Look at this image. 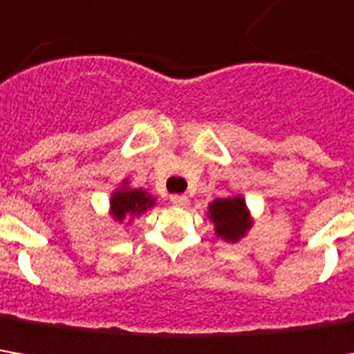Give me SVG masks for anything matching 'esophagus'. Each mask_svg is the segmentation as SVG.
Returning <instances> with one entry per match:
<instances>
[{"instance_id":"34e87169","label":"esophagus","mask_w":354,"mask_h":354,"mask_svg":"<svg viewBox=\"0 0 354 354\" xmlns=\"http://www.w3.org/2000/svg\"><path fill=\"white\" fill-rule=\"evenodd\" d=\"M169 201H171L173 206H185L189 203V198L185 196V194H171L169 196Z\"/></svg>"}]
</instances>
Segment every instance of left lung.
Wrapping results in <instances>:
<instances>
[{
  "mask_svg": "<svg viewBox=\"0 0 354 354\" xmlns=\"http://www.w3.org/2000/svg\"><path fill=\"white\" fill-rule=\"evenodd\" d=\"M208 218L214 222V232L218 238L224 241L236 243L248 234L251 227V216L243 196H227V198H216L208 206Z\"/></svg>",
  "mask_w": 354,
  "mask_h": 354,
  "instance_id": "1",
  "label": "left lung"
}]
</instances>
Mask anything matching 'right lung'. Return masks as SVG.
<instances>
[{
  "mask_svg": "<svg viewBox=\"0 0 354 354\" xmlns=\"http://www.w3.org/2000/svg\"><path fill=\"white\" fill-rule=\"evenodd\" d=\"M156 205L151 194L144 189H130L128 183L124 181L120 189H116L111 196V216L116 222H124L127 218L144 214L148 208Z\"/></svg>",
  "mask_w": 354,
  "mask_h": 354,
  "instance_id": "add662e5",
  "label": "right lung"
}]
</instances>
